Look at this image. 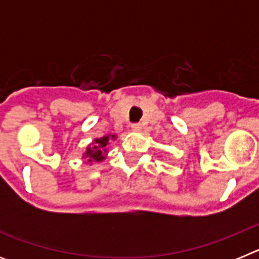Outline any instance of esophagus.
<instances>
[{
	"mask_svg": "<svg viewBox=\"0 0 259 259\" xmlns=\"http://www.w3.org/2000/svg\"><path fill=\"white\" fill-rule=\"evenodd\" d=\"M131 127L135 131H139V130H141V123H132Z\"/></svg>",
	"mask_w": 259,
	"mask_h": 259,
	"instance_id": "obj_1",
	"label": "esophagus"
}]
</instances>
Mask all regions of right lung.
<instances>
[{
    "label": "right lung",
    "mask_w": 259,
    "mask_h": 259,
    "mask_svg": "<svg viewBox=\"0 0 259 259\" xmlns=\"http://www.w3.org/2000/svg\"><path fill=\"white\" fill-rule=\"evenodd\" d=\"M113 139H115V135H113ZM107 143H109V136H104L101 139H97L95 140V144L93 146H89L88 150L85 153V157L88 158V162H98L104 159L105 154V148H106Z\"/></svg>",
    "instance_id": "1"
}]
</instances>
